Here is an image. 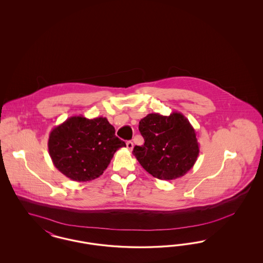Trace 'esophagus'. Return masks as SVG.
I'll use <instances>...</instances> for the list:
<instances>
[{
  "label": "esophagus",
  "mask_w": 263,
  "mask_h": 263,
  "mask_svg": "<svg viewBox=\"0 0 263 263\" xmlns=\"http://www.w3.org/2000/svg\"><path fill=\"white\" fill-rule=\"evenodd\" d=\"M126 146H127V149L130 151H132L133 147H134V145H133V142H131V141H128V142L126 143Z\"/></svg>",
  "instance_id": "1"
}]
</instances>
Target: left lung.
<instances>
[{
	"label": "left lung",
	"mask_w": 263,
	"mask_h": 263,
	"mask_svg": "<svg viewBox=\"0 0 263 263\" xmlns=\"http://www.w3.org/2000/svg\"><path fill=\"white\" fill-rule=\"evenodd\" d=\"M144 145L133 155L150 175L162 180L181 177L193 167L199 155L194 128L180 112L168 116L150 113L139 122Z\"/></svg>",
	"instance_id": "8db88e82"
}]
</instances>
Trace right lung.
Returning <instances> with one entry per match:
<instances>
[{
  "instance_id": "add662e5",
  "label": "right lung",
  "mask_w": 263,
  "mask_h": 263,
  "mask_svg": "<svg viewBox=\"0 0 263 263\" xmlns=\"http://www.w3.org/2000/svg\"><path fill=\"white\" fill-rule=\"evenodd\" d=\"M125 143L115 136L105 117L72 116L50 132L48 151L56 168L68 178L84 182L103 174Z\"/></svg>"
}]
</instances>
